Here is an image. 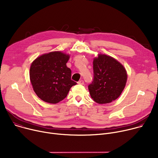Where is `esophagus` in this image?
Instances as JSON below:
<instances>
[{"label": "esophagus", "instance_id": "1", "mask_svg": "<svg viewBox=\"0 0 158 158\" xmlns=\"http://www.w3.org/2000/svg\"><path fill=\"white\" fill-rule=\"evenodd\" d=\"M79 84H84V81L83 80H81V81H79L78 82H77Z\"/></svg>", "mask_w": 158, "mask_h": 158}]
</instances>
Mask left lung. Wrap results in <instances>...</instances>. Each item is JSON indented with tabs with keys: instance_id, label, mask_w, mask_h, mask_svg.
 Masks as SVG:
<instances>
[{
	"instance_id": "left-lung-1",
	"label": "left lung",
	"mask_w": 158,
	"mask_h": 158,
	"mask_svg": "<svg viewBox=\"0 0 158 158\" xmlns=\"http://www.w3.org/2000/svg\"><path fill=\"white\" fill-rule=\"evenodd\" d=\"M94 78L88 85L91 97L99 104L110 103L117 99L125 88L127 71L116 59L98 54L93 60Z\"/></svg>"
}]
</instances>
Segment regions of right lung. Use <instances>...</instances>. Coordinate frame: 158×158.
Masks as SVG:
<instances>
[{
	"mask_svg": "<svg viewBox=\"0 0 158 158\" xmlns=\"http://www.w3.org/2000/svg\"><path fill=\"white\" fill-rule=\"evenodd\" d=\"M69 55L52 52L36 58L31 64L30 77L36 95L43 101L55 104L63 100L72 86L71 70L66 65Z\"/></svg>",
	"mask_w": 158,
	"mask_h": 158,
	"instance_id": "1",
	"label": "right lung"
}]
</instances>
